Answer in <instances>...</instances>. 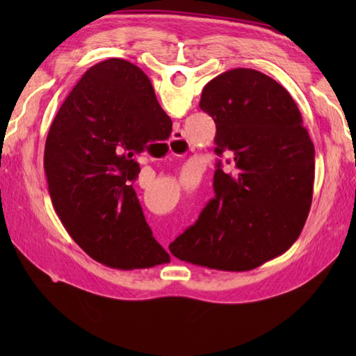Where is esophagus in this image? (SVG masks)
<instances>
[{
	"label": "esophagus",
	"instance_id": "obj_1",
	"mask_svg": "<svg viewBox=\"0 0 356 356\" xmlns=\"http://www.w3.org/2000/svg\"><path fill=\"white\" fill-rule=\"evenodd\" d=\"M168 147H170V154L171 155H184L186 150H188V144L182 138V134L180 131H176V136H172V140L168 143Z\"/></svg>",
	"mask_w": 356,
	"mask_h": 356
}]
</instances>
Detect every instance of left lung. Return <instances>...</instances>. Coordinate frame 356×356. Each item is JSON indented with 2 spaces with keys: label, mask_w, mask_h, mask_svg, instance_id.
<instances>
[{
  "label": "left lung",
  "mask_w": 356,
  "mask_h": 356,
  "mask_svg": "<svg viewBox=\"0 0 356 356\" xmlns=\"http://www.w3.org/2000/svg\"><path fill=\"white\" fill-rule=\"evenodd\" d=\"M200 106L215 120V197L170 245L180 261L245 272L281 256L308 218L316 150L292 95L254 69H232L202 89ZM229 163V160H227Z\"/></svg>",
  "instance_id": "left-lung-1"
}]
</instances>
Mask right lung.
I'll list each match as a JSON object with an SVG mask.
<instances>
[{
  "label": "right lung",
  "instance_id": "obj_1",
  "mask_svg": "<svg viewBox=\"0 0 356 356\" xmlns=\"http://www.w3.org/2000/svg\"><path fill=\"white\" fill-rule=\"evenodd\" d=\"M172 122L147 75L111 58L92 65L59 108L45 141L44 168L65 231L94 261L119 270L170 262L152 236L134 184L135 155Z\"/></svg>",
  "mask_w": 356,
  "mask_h": 356
}]
</instances>
